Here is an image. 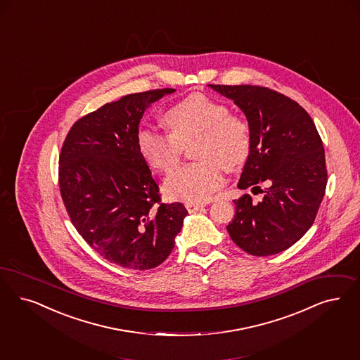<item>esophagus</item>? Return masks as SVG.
<instances>
[{
    "label": "esophagus",
    "instance_id": "obj_1",
    "mask_svg": "<svg viewBox=\"0 0 360 360\" xmlns=\"http://www.w3.org/2000/svg\"><path fill=\"white\" fill-rule=\"evenodd\" d=\"M205 207V205H199V203H186V209L188 212H197L202 210Z\"/></svg>",
    "mask_w": 360,
    "mask_h": 360
}]
</instances>
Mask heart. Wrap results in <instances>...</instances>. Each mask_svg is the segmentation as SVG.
Instances as JSON below:
<instances>
[{
	"instance_id": "1",
	"label": "heart",
	"mask_w": 360,
	"mask_h": 360,
	"mask_svg": "<svg viewBox=\"0 0 360 360\" xmlns=\"http://www.w3.org/2000/svg\"><path fill=\"white\" fill-rule=\"evenodd\" d=\"M169 133L141 126L136 148L142 158L161 173L173 170L182 149L195 141L193 155L199 162L176 169L165 179V194L174 200L202 203L224 185V168L236 172L251 154V130L245 120L205 94H193L163 114Z\"/></svg>"
}]
</instances>
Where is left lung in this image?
Segmentation results:
<instances>
[{"label":"left lung","instance_id":"1","mask_svg":"<svg viewBox=\"0 0 360 360\" xmlns=\"http://www.w3.org/2000/svg\"><path fill=\"white\" fill-rule=\"evenodd\" d=\"M233 99L251 130V154L238 187L260 188L263 199H236L227 231L251 255H274L291 248L310 229L322 203L327 169L322 139L297 102L269 87L209 85Z\"/></svg>","mask_w":360,"mask_h":360}]
</instances>
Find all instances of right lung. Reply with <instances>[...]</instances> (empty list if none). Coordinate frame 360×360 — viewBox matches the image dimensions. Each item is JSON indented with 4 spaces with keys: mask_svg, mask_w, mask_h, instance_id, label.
<instances>
[{
    "mask_svg": "<svg viewBox=\"0 0 360 360\" xmlns=\"http://www.w3.org/2000/svg\"><path fill=\"white\" fill-rule=\"evenodd\" d=\"M174 91L149 90L103 105L72 126L61 149L58 181L72 224L101 257L124 269L160 266L186 217L182 203H161L136 148L143 112Z\"/></svg>",
    "mask_w": 360,
    "mask_h": 360,
    "instance_id": "1",
    "label": "right lung"
}]
</instances>
